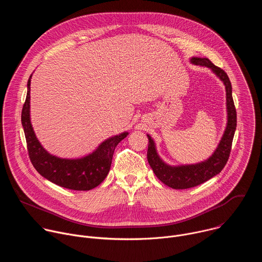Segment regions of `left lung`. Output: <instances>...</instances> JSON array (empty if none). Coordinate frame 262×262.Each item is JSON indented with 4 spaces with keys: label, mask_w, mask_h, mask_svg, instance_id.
<instances>
[{
    "label": "left lung",
    "mask_w": 262,
    "mask_h": 262,
    "mask_svg": "<svg viewBox=\"0 0 262 262\" xmlns=\"http://www.w3.org/2000/svg\"><path fill=\"white\" fill-rule=\"evenodd\" d=\"M191 62L196 65L207 66L223 81L226 87V99H227V112H228V123L225 133L216 148L214 154L205 162L196 165L170 167L166 165L158 156L156 146L150 138L148 137V150L147 160L149 165L152 168L157 177L166 185L172 189L183 190L197 186L211 177L219 174L228 162L234 132L236 128V110L232 98V87L227 73L222 68L215 66L207 58H192Z\"/></svg>",
    "instance_id": "left-lung-1"
}]
</instances>
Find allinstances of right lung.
Segmentation results:
<instances>
[{
	"mask_svg": "<svg viewBox=\"0 0 262 262\" xmlns=\"http://www.w3.org/2000/svg\"><path fill=\"white\" fill-rule=\"evenodd\" d=\"M30 85L21 110V124L27 141L30 161L36 171L53 183L74 191H89L99 185L106 177L114 150L128 134L123 133L101 143L96 150L79 160H65L51 156L37 140L30 121Z\"/></svg>",
	"mask_w": 262,
	"mask_h": 262,
	"instance_id": "obj_1",
	"label": "right lung"
}]
</instances>
